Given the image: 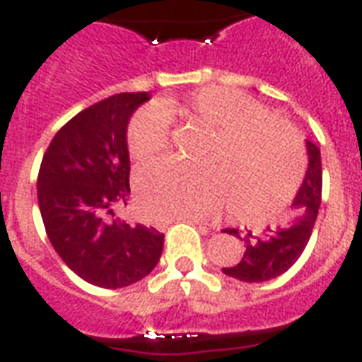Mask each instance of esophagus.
I'll use <instances>...</instances> for the list:
<instances>
[{
    "label": "esophagus",
    "mask_w": 362,
    "mask_h": 362,
    "mask_svg": "<svg viewBox=\"0 0 362 362\" xmlns=\"http://www.w3.org/2000/svg\"><path fill=\"white\" fill-rule=\"evenodd\" d=\"M184 220L189 221V223H195V226H199V227H203V229H209V227H206V223H204L203 220H199V218H184Z\"/></svg>",
    "instance_id": "34e87169"
}]
</instances>
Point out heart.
Segmentation results:
<instances>
[{"label":"heart","instance_id":"heart-1","mask_svg":"<svg viewBox=\"0 0 362 362\" xmlns=\"http://www.w3.org/2000/svg\"><path fill=\"white\" fill-rule=\"evenodd\" d=\"M165 116H184L212 133L204 163L189 170L170 159L136 173L148 214L159 221L214 214L226 197L246 221L276 218L291 201L304 170V146L289 122L233 88H203L186 99H165L139 110L129 124L131 158L150 159L167 144Z\"/></svg>","mask_w":362,"mask_h":362}]
</instances>
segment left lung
<instances>
[{"label":"left lung","mask_w":362,"mask_h":362,"mask_svg":"<svg viewBox=\"0 0 362 362\" xmlns=\"http://www.w3.org/2000/svg\"><path fill=\"white\" fill-rule=\"evenodd\" d=\"M308 169L304 180L293 199V216L284 226L267 227L261 233L247 231L244 237L237 229H226L223 233L237 235L244 242V255L237 264L226 267L223 274L235 280L259 284L284 274L297 263L300 253L308 244L315 218L321 204V153L314 142L306 141Z\"/></svg>","instance_id":"left-lung-1"}]
</instances>
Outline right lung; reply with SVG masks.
Returning a JSON list of instances; mask_svg holds the SVG:
<instances>
[{
	"mask_svg": "<svg viewBox=\"0 0 362 362\" xmlns=\"http://www.w3.org/2000/svg\"><path fill=\"white\" fill-rule=\"evenodd\" d=\"M148 99L118 93L78 112L56 133L37 178L50 244L76 276L105 289L142 280L163 252V233L115 218L131 193L127 125Z\"/></svg>",
	"mask_w": 362,
	"mask_h": 362,
	"instance_id": "1",
	"label": "right lung"
}]
</instances>
